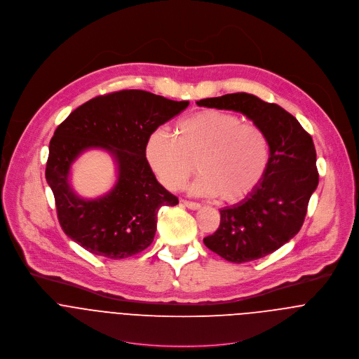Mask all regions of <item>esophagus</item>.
<instances>
[{
    "label": "esophagus",
    "instance_id": "34e87169",
    "mask_svg": "<svg viewBox=\"0 0 359 359\" xmlns=\"http://www.w3.org/2000/svg\"><path fill=\"white\" fill-rule=\"evenodd\" d=\"M182 203H184V206H187V208H188V209H191V210H198V209H201V203H198V202L182 201Z\"/></svg>",
    "mask_w": 359,
    "mask_h": 359
}]
</instances>
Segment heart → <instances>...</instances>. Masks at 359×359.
I'll return each mask as SVG.
<instances>
[{
    "label": "heart",
    "instance_id": "obj_1",
    "mask_svg": "<svg viewBox=\"0 0 359 359\" xmlns=\"http://www.w3.org/2000/svg\"><path fill=\"white\" fill-rule=\"evenodd\" d=\"M178 137L154 130L146 142V160L158 181L180 189L198 170L192 185L198 195H219L238 202L262 181L269 164V142L264 130L234 114L206 109L178 123Z\"/></svg>",
    "mask_w": 359,
    "mask_h": 359
}]
</instances>
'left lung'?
I'll return each instance as SVG.
<instances>
[{
	"label": "left lung",
	"instance_id": "8db88e82",
	"mask_svg": "<svg viewBox=\"0 0 359 359\" xmlns=\"http://www.w3.org/2000/svg\"><path fill=\"white\" fill-rule=\"evenodd\" d=\"M196 104L240 112L268 137L269 164L262 181L243 201L220 209L219 229L203 238L209 250L230 262L262 258L293 238L304 222L318 184L313 139L283 108L252 94H226Z\"/></svg>",
	"mask_w": 359,
	"mask_h": 359
}]
</instances>
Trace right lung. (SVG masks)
I'll use <instances>...</instances> for the list:
<instances>
[{"label":"right lung","instance_id":"1","mask_svg":"<svg viewBox=\"0 0 359 359\" xmlns=\"http://www.w3.org/2000/svg\"><path fill=\"white\" fill-rule=\"evenodd\" d=\"M188 105L123 90L90 100L59 125L49 144L46 181L60 226L73 241L111 259L132 257L153 243L158 209L178 205V198L157 181L146 160V142ZM90 148L107 149L118 167L114 188L95 200L80 198L68 182L71 164Z\"/></svg>","mask_w":359,"mask_h":359}]
</instances>
